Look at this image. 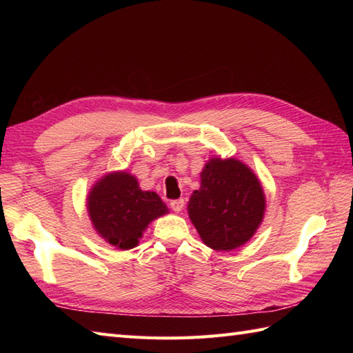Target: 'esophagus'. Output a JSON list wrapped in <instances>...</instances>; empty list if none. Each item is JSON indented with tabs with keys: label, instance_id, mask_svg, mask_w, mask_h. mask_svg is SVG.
Returning a JSON list of instances; mask_svg holds the SVG:
<instances>
[{
	"label": "esophagus",
	"instance_id": "obj_1",
	"mask_svg": "<svg viewBox=\"0 0 353 353\" xmlns=\"http://www.w3.org/2000/svg\"><path fill=\"white\" fill-rule=\"evenodd\" d=\"M183 205H185L183 199H179V200H171V203H170L171 209H172V211H174V212H181L182 209H183Z\"/></svg>",
	"mask_w": 353,
	"mask_h": 353
}]
</instances>
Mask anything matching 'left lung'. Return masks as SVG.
<instances>
[{"instance_id":"1","label":"left lung","mask_w":353,"mask_h":353,"mask_svg":"<svg viewBox=\"0 0 353 353\" xmlns=\"http://www.w3.org/2000/svg\"><path fill=\"white\" fill-rule=\"evenodd\" d=\"M188 214L199 235L214 250H234L254 235L265 212V196L254 172L234 157H214L200 172Z\"/></svg>"}]
</instances>
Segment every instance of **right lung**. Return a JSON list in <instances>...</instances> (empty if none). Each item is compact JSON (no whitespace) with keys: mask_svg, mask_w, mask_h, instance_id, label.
<instances>
[{"mask_svg":"<svg viewBox=\"0 0 353 353\" xmlns=\"http://www.w3.org/2000/svg\"><path fill=\"white\" fill-rule=\"evenodd\" d=\"M88 211L104 241L119 250H129L138 245L148 224L167 214L168 208L156 192L142 191L137 177L118 171L109 172L92 186Z\"/></svg>","mask_w":353,"mask_h":353,"instance_id":"add662e5","label":"right lung"}]
</instances>
